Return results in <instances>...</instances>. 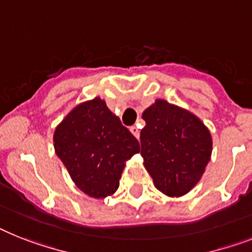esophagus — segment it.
<instances>
[{
  "label": "esophagus",
  "instance_id": "1",
  "mask_svg": "<svg viewBox=\"0 0 252 252\" xmlns=\"http://www.w3.org/2000/svg\"><path fill=\"white\" fill-rule=\"evenodd\" d=\"M130 131H131V134L134 135L135 138L139 139V136H140V132H139V130H138V127H136V126H131Z\"/></svg>",
  "mask_w": 252,
  "mask_h": 252
}]
</instances>
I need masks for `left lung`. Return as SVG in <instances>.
I'll list each match as a JSON object with an SVG mask.
<instances>
[{
  "label": "left lung",
  "instance_id": "obj_1",
  "mask_svg": "<svg viewBox=\"0 0 252 252\" xmlns=\"http://www.w3.org/2000/svg\"><path fill=\"white\" fill-rule=\"evenodd\" d=\"M141 157L155 187L182 197L201 180L213 153L210 130L192 112L157 99L143 112Z\"/></svg>",
  "mask_w": 252,
  "mask_h": 252
}]
</instances>
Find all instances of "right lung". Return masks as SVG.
<instances>
[{
  "instance_id": "add662e5",
  "label": "right lung",
  "mask_w": 252,
  "mask_h": 252,
  "mask_svg": "<svg viewBox=\"0 0 252 252\" xmlns=\"http://www.w3.org/2000/svg\"><path fill=\"white\" fill-rule=\"evenodd\" d=\"M54 148L85 194L100 199L120 186L126 161L139 141L100 97L77 104L55 128Z\"/></svg>"
}]
</instances>
